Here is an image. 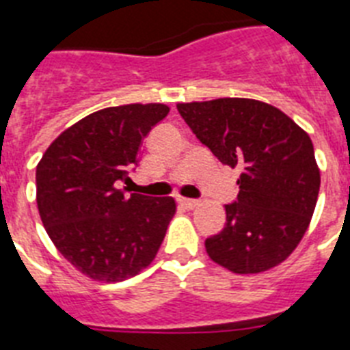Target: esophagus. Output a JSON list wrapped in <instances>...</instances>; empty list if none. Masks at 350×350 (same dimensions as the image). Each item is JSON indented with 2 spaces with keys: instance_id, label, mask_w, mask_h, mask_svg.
<instances>
[{
  "instance_id": "obj_1",
  "label": "esophagus",
  "mask_w": 350,
  "mask_h": 350,
  "mask_svg": "<svg viewBox=\"0 0 350 350\" xmlns=\"http://www.w3.org/2000/svg\"><path fill=\"white\" fill-rule=\"evenodd\" d=\"M180 203L185 208H196L200 205V200H191V198H180Z\"/></svg>"
}]
</instances>
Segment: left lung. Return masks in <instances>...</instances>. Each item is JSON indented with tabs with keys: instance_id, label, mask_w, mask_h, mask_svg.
<instances>
[{
	"instance_id": "left-lung-1",
	"label": "left lung",
	"mask_w": 350,
	"mask_h": 350,
	"mask_svg": "<svg viewBox=\"0 0 350 350\" xmlns=\"http://www.w3.org/2000/svg\"><path fill=\"white\" fill-rule=\"evenodd\" d=\"M178 112L221 163L241 169L224 230L205 239L211 260L236 274L282 263L304 238L320 192L309 134L276 107L245 98L178 103Z\"/></svg>"
}]
</instances>
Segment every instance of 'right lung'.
Instances as JSON below:
<instances>
[{
    "label": "right lung",
    "mask_w": 350,
    "mask_h": 350,
    "mask_svg": "<svg viewBox=\"0 0 350 350\" xmlns=\"http://www.w3.org/2000/svg\"><path fill=\"white\" fill-rule=\"evenodd\" d=\"M169 114L161 103L92 112L52 142L36 169L41 221L57 250L98 282L150 265L176 213L172 198L126 194L143 137Z\"/></svg>",
    "instance_id": "obj_1"
}]
</instances>
